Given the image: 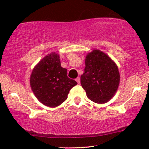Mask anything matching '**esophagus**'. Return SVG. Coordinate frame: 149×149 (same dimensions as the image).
<instances>
[{
	"label": "esophagus",
	"instance_id": "34e87169",
	"mask_svg": "<svg viewBox=\"0 0 149 149\" xmlns=\"http://www.w3.org/2000/svg\"><path fill=\"white\" fill-rule=\"evenodd\" d=\"M76 82H77V83H78V84H79V83H80V77H78V78H77L76 79Z\"/></svg>",
	"mask_w": 149,
	"mask_h": 149
}]
</instances>
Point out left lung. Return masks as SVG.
Instances as JSON below:
<instances>
[{
	"label": "left lung",
	"mask_w": 149,
	"mask_h": 149,
	"mask_svg": "<svg viewBox=\"0 0 149 149\" xmlns=\"http://www.w3.org/2000/svg\"><path fill=\"white\" fill-rule=\"evenodd\" d=\"M80 83L90 100L97 104L107 103L118 88V68L107 54L94 49L85 57V72L80 76Z\"/></svg>",
	"instance_id": "1"
}]
</instances>
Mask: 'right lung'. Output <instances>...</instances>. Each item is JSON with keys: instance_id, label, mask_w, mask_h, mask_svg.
<instances>
[{"instance_id": "1", "label": "right lung", "mask_w": 149, "mask_h": 149, "mask_svg": "<svg viewBox=\"0 0 149 149\" xmlns=\"http://www.w3.org/2000/svg\"><path fill=\"white\" fill-rule=\"evenodd\" d=\"M30 85L39 102L54 108L67 99L70 90L77 85V82L67 76V69L61 66L59 54L52 52L33 68Z\"/></svg>"}]
</instances>
